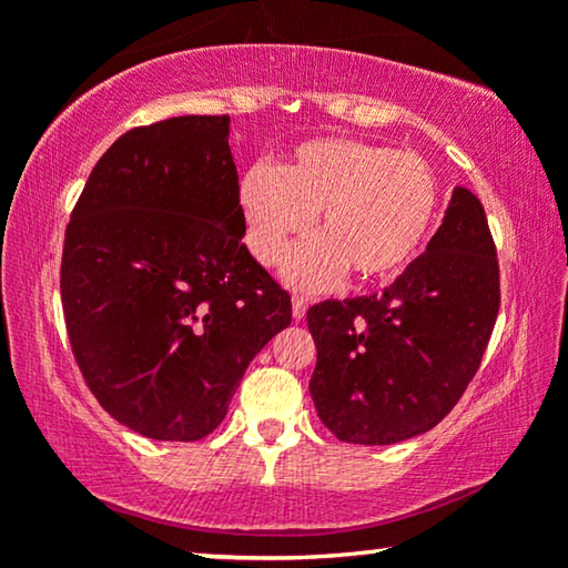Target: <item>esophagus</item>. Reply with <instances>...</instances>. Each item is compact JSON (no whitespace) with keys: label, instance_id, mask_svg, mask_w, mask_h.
<instances>
[{"label":"esophagus","instance_id":"1","mask_svg":"<svg viewBox=\"0 0 568 568\" xmlns=\"http://www.w3.org/2000/svg\"><path fill=\"white\" fill-rule=\"evenodd\" d=\"M305 311H307V301L303 295H293V318L295 321H303L305 318Z\"/></svg>","mask_w":568,"mask_h":568}]
</instances>
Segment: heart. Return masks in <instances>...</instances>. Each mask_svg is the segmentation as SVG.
Here are the masks:
<instances>
[{
  "mask_svg": "<svg viewBox=\"0 0 568 568\" xmlns=\"http://www.w3.org/2000/svg\"><path fill=\"white\" fill-rule=\"evenodd\" d=\"M245 243L263 265L283 263L311 230L321 240L287 265L297 287H328L353 271L383 281L408 265L438 207V180L420 155L351 138L301 142L277 168L253 165L237 185Z\"/></svg>",
  "mask_w": 568,
  "mask_h": 568,
  "instance_id": "obj_1",
  "label": "heart"
}]
</instances>
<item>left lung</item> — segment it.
<instances>
[{"label":"left lung","mask_w":568,"mask_h":568,"mask_svg":"<svg viewBox=\"0 0 568 568\" xmlns=\"http://www.w3.org/2000/svg\"><path fill=\"white\" fill-rule=\"evenodd\" d=\"M501 287L484 205L456 187L444 223L383 293L307 311L311 396L345 444L388 446L444 420L476 376Z\"/></svg>","instance_id":"obj_1"}]
</instances>
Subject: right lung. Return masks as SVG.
Instances as JSON below:
<instances>
[{
	"mask_svg": "<svg viewBox=\"0 0 568 568\" xmlns=\"http://www.w3.org/2000/svg\"><path fill=\"white\" fill-rule=\"evenodd\" d=\"M227 134V114L124 132L64 233L74 361L114 420L155 440L213 434L250 361L293 318L243 243Z\"/></svg>",
	"mask_w": 568,
	"mask_h": 568,
	"instance_id": "1",
	"label": "right lung"
}]
</instances>
